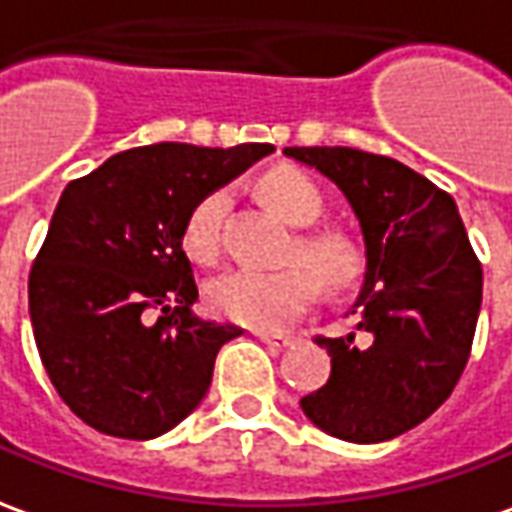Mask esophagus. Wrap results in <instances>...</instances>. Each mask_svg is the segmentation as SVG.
I'll use <instances>...</instances> for the list:
<instances>
[{
  "label": "esophagus",
  "instance_id": "34e87169",
  "mask_svg": "<svg viewBox=\"0 0 512 512\" xmlns=\"http://www.w3.org/2000/svg\"><path fill=\"white\" fill-rule=\"evenodd\" d=\"M256 337H259L264 345H270V348H287V345L295 343L292 334H273V331H256Z\"/></svg>",
  "mask_w": 512,
  "mask_h": 512
}]
</instances>
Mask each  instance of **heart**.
Listing matches in <instances>:
<instances>
[{"label":"heart","mask_w":512,"mask_h":512,"mask_svg":"<svg viewBox=\"0 0 512 512\" xmlns=\"http://www.w3.org/2000/svg\"><path fill=\"white\" fill-rule=\"evenodd\" d=\"M267 203L290 222L312 225L323 211V195L298 169H278L262 183ZM225 192H209L197 200L183 225V250L195 262H214L220 250V217ZM290 259H301L318 276L326 290H348L362 273L359 245L343 231H309L295 239ZM309 269V270H310ZM308 270V271H309ZM301 267L287 264L278 270H228L206 287V303L214 315L234 320L250 329L273 331L290 326L317 298V282Z\"/></svg>","instance_id":"heart-1"}]
</instances>
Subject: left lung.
Here are the masks:
<instances>
[{
	"instance_id": "1",
	"label": "left lung",
	"mask_w": 512,
	"mask_h": 512,
	"mask_svg": "<svg viewBox=\"0 0 512 512\" xmlns=\"http://www.w3.org/2000/svg\"><path fill=\"white\" fill-rule=\"evenodd\" d=\"M326 175L357 214L365 281L354 331L317 337L329 382L301 398L331 438L382 443L410 432L463 376L482 303V264L454 197L396 158L354 147H284Z\"/></svg>"
}]
</instances>
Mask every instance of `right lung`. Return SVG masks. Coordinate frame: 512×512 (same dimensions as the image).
Masks as SVG:
<instances>
[{"mask_svg":"<svg viewBox=\"0 0 512 512\" xmlns=\"http://www.w3.org/2000/svg\"><path fill=\"white\" fill-rule=\"evenodd\" d=\"M273 150L147 144L63 189L30 270V320L49 382L83 424L150 440L203 401L217 351L242 329L192 312L183 225L200 197Z\"/></svg>","mask_w":512,"mask_h":512,"instance_id":"add662e5","label":"right lung"}]
</instances>
